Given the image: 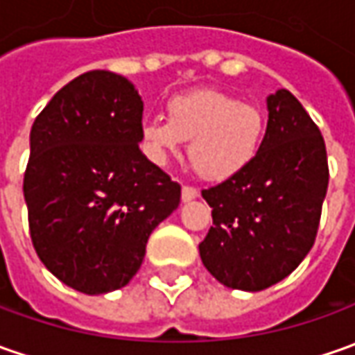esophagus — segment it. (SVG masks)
I'll return each mask as SVG.
<instances>
[{"label":"esophagus","mask_w":355,"mask_h":355,"mask_svg":"<svg viewBox=\"0 0 355 355\" xmlns=\"http://www.w3.org/2000/svg\"><path fill=\"white\" fill-rule=\"evenodd\" d=\"M196 196H198V189H196V187H190V184H184V187H182V200H194Z\"/></svg>","instance_id":"obj_1"}]
</instances>
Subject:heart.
Here are the masks:
<instances>
[{"mask_svg":"<svg viewBox=\"0 0 355 355\" xmlns=\"http://www.w3.org/2000/svg\"><path fill=\"white\" fill-rule=\"evenodd\" d=\"M265 135V117L255 104L218 90H196L166 104V119L149 117L141 139L151 159L163 163L190 141L189 159L196 173L222 180L239 173L257 155Z\"/></svg>","mask_w":355,"mask_h":355,"instance_id":"heart-1","label":"heart"}]
</instances>
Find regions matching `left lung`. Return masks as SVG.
Masks as SVG:
<instances>
[{
  "instance_id": "left-lung-1",
  "label": "left lung",
  "mask_w": 355,
  "mask_h": 355,
  "mask_svg": "<svg viewBox=\"0 0 355 355\" xmlns=\"http://www.w3.org/2000/svg\"><path fill=\"white\" fill-rule=\"evenodd\" d=\"M267 131L250 165L202 190L212 224L198 250L222 285L263 291L291 275L316 239L328 190V157L318 125L279 90L267 98Z\"/></svg>"
}]
</instances>
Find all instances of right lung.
Segmentation results:
<instances>
[{"label": "right lung", "instance_id": "right-lung-1", "mask_svg": "<svg viewBox=\"0 0 355 355\" xmlns=\"http://www.w3.org/2000/svg\"><path fill=\"white\" fill-rule=\"evenodd\" d=\"M143 102L128 78L92 70L68 82L31 128L23 194L33 248L64 285H128L180 184L141 153Z\"/></svg>", "mask_w": 355, "mask_h": 355}]
</instances>
